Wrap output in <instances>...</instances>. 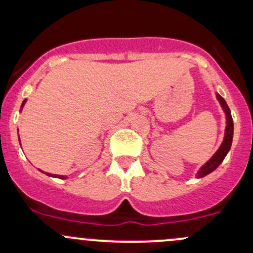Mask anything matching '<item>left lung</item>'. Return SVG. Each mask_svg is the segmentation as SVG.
<instances>
[{"instance_id":"1","label":"left lung","mask_w":253,"mask_h":253,"mask_svg":"<svg viewBox=\"0 0 253 253\" xmlns=\"http://www.w3.org/2000/svg\"><path fill=\"white\" fill-rule=\"evenodd\" d=\"M216 99L219 100V103H220L221 108H223V110L225 111V115H226V128H225V136H224V141L221 143L220 148H219L218 150H216L215 154L213 155V157L211 158V159L208 160V162L206 163L205 165H203L202 168L200 169V171L197 172V177H203V176L211 174V171H214V170L216 169V168L219 167V165L221 164V162L224 160V158L226 157V154H228V152L230 150V147H231V143H233V134H234V122H233V117H231V114H230V109H229L228 104H226V101L224 100L223 98H221L219 94H216Z\"/></svg>"}]
</instances>
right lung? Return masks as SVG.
<instances>
[{
  "instance_id": "obj_1",
  "label": "right lung",
  "mask_w": 253,
  "mask_h": 253,
  "mask_svg": "<svg viewBox=\"0 0 253 253\" xmlns=\"http://www.w3.org/2000/svg\"><path fill=\"white\" fill-rule=\"evenodd\" d=\"M25 101H27V100H24V101H23V104H22V108H23V105H24V104H25ZM19 142H20V141H19ZM46 175H48V176H53V175L48 174V172H46ZM55 177H58V178H66L65 176H61V175H55Z\"/></svg>"
}]
</instances>
